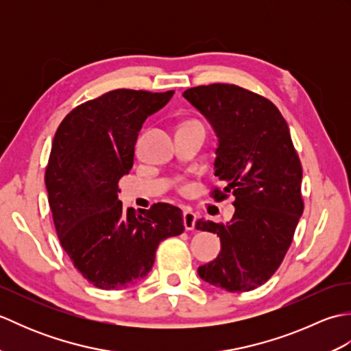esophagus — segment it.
I'll use <instances>...</instances> for the list:
<instances>
[{
    "instance_id": "esophagus-1",
    "label": "esophagus",
    "mask_w": 351,
    "mask_h": 351,
    "mask_svg": "<svg viewBox=\"0 0 351 351\" xmlns=\"http://www.w3.org/2000/svg\"><path fill=\"white\" fill-rule=\"evenodd\" d=\"M184 226L185 230H193L196 226V214L190 208H185L184 210Z\"/></svg>"
}]
</instances>
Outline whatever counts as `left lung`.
Instances as JSON below:
<instances>
[{
  "mask_svg": "<svg viewBox=\"0 0 351 351\" xmlns=\"http://www.w3.org/2000/svg\"><path fill=\"white\" fill-rule=\"evenodd\" d=\"M182 96L217 134L214 170L235 196L225 225L199 219L196 229L217 234L221 250L200 265V279L229 293L263 285L282 264L303 213L302 164L289 128L273 102L235 84H210Z\"/></svg>",
  "mask_w": 351,
  "mask_h": 351,
  "instance_id": "left-lung-1",
  "label": "left lung"
}]
</instances>
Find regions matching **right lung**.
Instances as JSON below:
<instances>
[{
	"instance_id": "1",
	"label": "right lung",
	"mask_w": 351,
	"mask_h": 351,
	"mask_svg": "<svg viewBox=\"0 0 351 351\" xmlns=\"http://www.w3.org/2000/svg\"><path fill=\"white\" fill-rule=\"evenodd\" d=\"M173 93L111 90L73 108L52 141L45 184L58 240L101 289L136 285L152 270L158 244L184 232L178 206L155 204L137 215L117 199L141 126Z\"/></svg>"
}]
</instances>
